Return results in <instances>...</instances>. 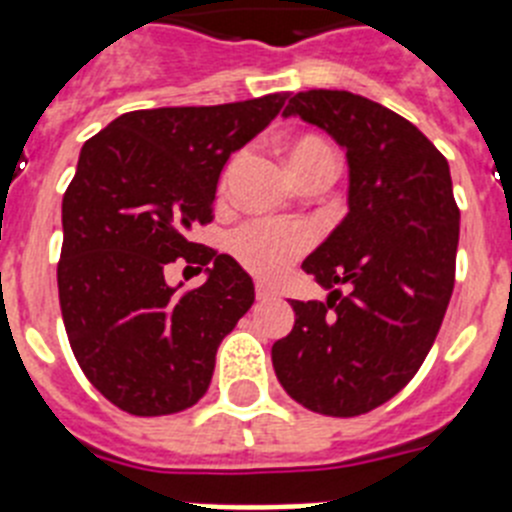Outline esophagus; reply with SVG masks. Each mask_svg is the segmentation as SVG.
Returning a JSON list of instances; mask_svg holds the SVG:
<instances>
[{
	"mask_svg": "<svg viewBox=\"0 0 512 512\" xmlns=\"http://www.w3.org/2000/svg\"><path fill=\"white\" fill-rule=\"evenodd\" d=\"M277 289L264 282H256V300H277Z\"/></svg>",
	"mask_w": 512,
	"mask_h": 512,
	"instance_id": "1",
	"label": "esophagus"
}]
</instances>
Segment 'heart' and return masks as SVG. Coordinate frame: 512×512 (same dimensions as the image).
Wrapping results in <instances>:
<instances>
[{
  "instance_id": "obj_1",
  "label": "heart",
  "mask_w": 512,
  "mask_h": 512,
  "mask_svg": "<svg viewBox=\"0 0 512 512\" xmlns=\"http://www.w3.org/2000/svg\"><path fill=\"white\" fill-rule=\"evenodd\" d=\"M284 156L295 182L305 171L315 166H330L336 169V156L325 140L315 135H302L284 143ZM310 225L295 223V220H253L241 225L230 235V251L251 274L261 279L282 277L289 266L300 259L302 253L312 246Z\"/></svg>"
}]
</instances>
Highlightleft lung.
<instances>
[{"mask_svg": "<svg viewBox=\"0 0 512 512\" xmlns=\"http://www.w3.org/2000/svg\"><path fill=\"white\" fill-rule=\"evenodd\" d=\"M282 115L343 148L348 212L302 261L328 297L292 300L295 328L271 346V364L307 410L354 418L415 377L449 307L459 246L449 161L413 122L359 94L310 89Z\"/></svg>", "mask_w": 512, "mask_h": 512, "instance_id": "obj_1", "label": "left lung"}]
</instances>
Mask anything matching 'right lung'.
<instances>
[{
	"label": "right lung",
	"instance_id": "add662e5",
	"mask_svg": "<svg viewBox=\"0 0 512 512\" xmlns=\"http://www.w3.org/2000/svg\"><path fill=\"white\" fill-rule=\"evenodd\" d=\"M287 97L125 112L81 148L61 205L58 300L81 372L125 413L192 408L210 387L217 346L253 305L241 264L189 233L212 220L230 153ZM176 258L205 265L206 284L171 288L163 274Z\"/></svg>",
	"mask_w": 512,
	"mask_h": 512
}]
</instances>
